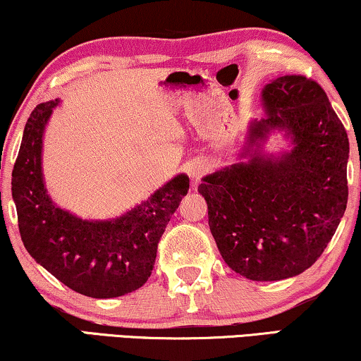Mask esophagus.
<instances>
[{
	"label": "esophagus",
	"mask_w": 361,
	"mask_h": 361,
	"mask_svg": "<svg viewBox=\"0 0 361 361\" xmlns=\"http://www.w3.org/2000/svg\"><path fill=\"white\" fill-rule=\"evenodd\" d=\"M203 172H205V164L203 163H193L189 168V176L193 180H198L202 177Z\"/></svg>",
	"instance_id": "1"
}]
</instances>
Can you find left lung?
<instances>
[{"instance_id": "8db88e82", "label": "left lung", "mask_w": 361, "mask_h": 361, "mask_svg": "<svg viewBox=\"0 0 361 361\" xmlns=\"http://www.w3.org/2000/svg\"><path fill=\"white\" fill-rule=\"evenodd\" d=\"M264 118L245 130L238 163L202 179L208 224L229 269L254 281L300 275L321 257L347 208L348 137L327 94L305 76L262 87ZM274 133L290 148L264 151Z\"/></svg>"}]
</instances>
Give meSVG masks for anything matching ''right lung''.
<instances>
[{
  "mask_svg": "<svg viewBox=\"0 0 361 361\" xmlns=\"http://www.w3.org/2000/svg\"><path fill=\"white\" fill-rule=\"evenodd\" d=\"M59 102L39 104L24 127L11 182L20 239L35 262L78 293H132L151 275L159 239L189 192V176L172 177L116 218L82 219L63 210L47 192L42 171L45 127Z\"/></svg>",
  "mask_w": 361,
  "mask_h": 361,
  "instance_id": "1",
  "label": "right lung"
}]
</instances>
